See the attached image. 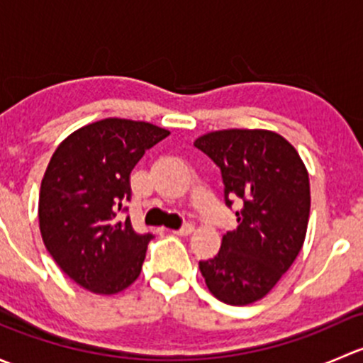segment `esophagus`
I'll return each mask as SVG.
<instances>
[{
    "label": "esophagus",
    "instance_id": "34e87169",
    "mask_svg": "<svg viewBox=\"0 0 363 363\" xmlns=\"http://www.w3.org/2000/svg\"><path fill=\"white\" fill-rule=\"evenodd\" d=\"M193 232H195V226H193V225H184V226H181L179 230H174L175 235H181V237L191 235Z\"/></svg>",
    "mask_w": 363,
    "mask_h": 363
}]
</instances>
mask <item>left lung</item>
Here are the masks:
<instances>
[{
  "instance_id": "left-lung-1",
  "label": "left lung",
  "mask_w": 363,
  "mask_h": 363,
  "mask_svg": "<svg viewBox=\"0 0 363 363\" xmlns=\"http://www.w3.org/2000/svg\"><path fill=\"white\" fill-rule=\"evenodd\" d=\"M221 168L225 202L239 196L237 226L221 250L200 262L208 291L230 306L263 298L303 246L309 223V174L298 152L270 130H219L195 140Z\"/></svg>"
}]
</instances>
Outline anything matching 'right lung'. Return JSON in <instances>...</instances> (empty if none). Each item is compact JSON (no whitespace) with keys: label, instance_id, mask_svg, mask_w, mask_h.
Returning a JSON list of instances; mask_svg holds the SVG:
<instances>
[{"label":"right lung","instance_id":"add662e5","mask_svg":"<svg viewBox=\"0 0 363 363\" xmlns=\"http://www.w3.org/2000/svg\"><path fill=\"white\" fill-rule=\"evenodd\" d=\"M170 131L144 121L108 119L68 135L50 158L38 200L43 244L69 279L98 295L126 290L140 276L151 233L124 218L130 174Z\"/></svg>","mask_w":363,"mask_h":363}]
</instances>
